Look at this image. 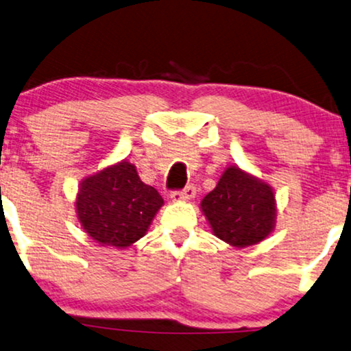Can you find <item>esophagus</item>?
<instances>
[{"label": "esophagus", "instance_id": "34e87169", "mask_svg": "<svg viewBox=\"0 0 351 351\" xmlns=\"http://www.w3.org/2000/svg\"><path fill=\"white\" fill-rule=\"evenodd\" d=\"M171 201L181 202V201H191V199L196 197V188L194 186H186L184 189L181 191H173L170 194Z\"/></svg>", "mask_w": 351, "mask_h": 351}]
</instances>
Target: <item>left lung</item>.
<instances>
[{
	"label": "left lung",
	"mask_w": 351,
	"mask_h": 351,
	"mask_svg": "<svg viewBox=\"0 0 351 351\" xmlns=\"http://www.w3.org/2000/svg\"><path fill=\"white\" fill-rule=\"evenodd\" d=\"M201 210L215 237L234 247L263 241L277 219L272 186L237 165L221 173L215 189L201 201Z\"/></svg>",
	"instance_id": "1"
}]
</instances>
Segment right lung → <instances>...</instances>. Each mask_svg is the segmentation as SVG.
Listing matches in <instances>:
<instances>
[{"instance_id": "right-lung-1", "label": "right lung", "mask_w": 351, "mask_h": 351, "mask_svg": "<svg viewBox=\"0 0 351 351\" xmlns=\"http://www.w3.org/2000/svg\"><path fill=\"white\" fill-rule=\"evenodd\" d=\"M162 206L157 189L143 183L128 160L86 176L76 196V214L84 232L99 246L118 250L143 238Z\"/></svg>"}]
</instances>
